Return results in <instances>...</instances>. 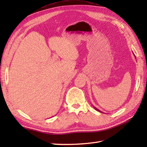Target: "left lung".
<instances>
[{
  "instance_id": "1",
  "label": "left lung",
  "mask_w": 147,
  "mask_h": 147,
  "mask_svg": "<svg viewBox=\"0 0 147 147\" xmlns=\"http://www.w3.org/2000/svg\"><path fill=\"white\" fill-rule=\"evenodd\" d=\"M95 109H96V110H97V111H99V110H98V109H96V108H95Z\"/></svg>"
}]
</instances>
